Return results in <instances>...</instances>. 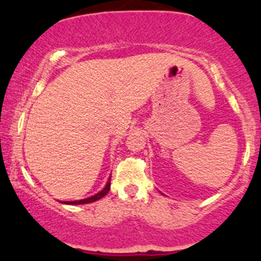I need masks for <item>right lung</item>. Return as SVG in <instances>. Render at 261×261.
I'll use <instances>...</instances> for the list:
<instances>
[{
    "mask_svg": "<svg viewBox=\"0 0 261 261\" xmlns=\"http://www.w3.org/2000/svg\"><path fill=\"white\" fill-rule=\"evenodd\" d=\"M110 190V178L109 180H108L107 185L104 187L103 190H100L99 193L95 194V195H93L91 197H87V199H83V200H76V201H64L62 203H67V205H83V203H89V202H94L97 201V200L101 199L103 196H106L108 193H109Z\"/></svg>",
    "mask_w": 261,
    "mask_h": 261,
    "instance_id": "obj_1",
    "label": "right lung"
}]
</instances>
